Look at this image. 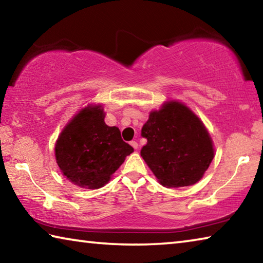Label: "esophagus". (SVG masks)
Returning a JSON list of instances; mask_svg holds the SVG:
<instances>
[{
	"mask_svg": "<svg viewBox=\"0 0 263 263\" xmlns=\"http://www.w3.org/2000/svg\"><path fill=\"white\" fill-rule=\"evenodd\" d=\"M130 144H131V146H132V147L135 148V149H137V148H138V142H137L136 140H132V141L130 142Z\"/></svg>",
	"mask_w": 263,
	"mask_h": 263,
	"instance_id": "1",
	"label": "esophagus"
}]
</instances>
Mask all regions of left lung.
Returning a JSON list of instances; mask_svg holds the SVG:
<instances>
[{
  "label": "left lung",
  "mask_w": 263,
  "mask_h": 263,
  "mask_svg": "<svg viewBox=\"0 0 263 263\" xmlns=\"http://www.w3.org/2000/svg\"><path fill=\"white\" fill-rule=\"evenodd\" d=\"M147 144L140 154L160 183L171 188L195 184L213 159L212 140L203 123L180 102L152 111L141 128Z\"/></svg>",
  "instance_id": "left-lung-1"
}]
</instances>
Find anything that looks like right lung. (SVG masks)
I'll list each match as a JSON object with an SVG mask.
<instances>
[{"label": "right lung", "instance_id": "add662e5", "mask_svg": "<svg viewBox=\"0 0 263 263\" xmlns=\"http://www.w3.org/2000/svg\"><path fill=\"white\" fill-rule=\"evenodd\" d=\"M133 147L122 139L121 131L104 123L101 106L80 111L60 133L55 144V159L62 174L74 184L99 189Z\"/></svg>", "mask_w": 263, "mask_h": 263}]
</instances>
